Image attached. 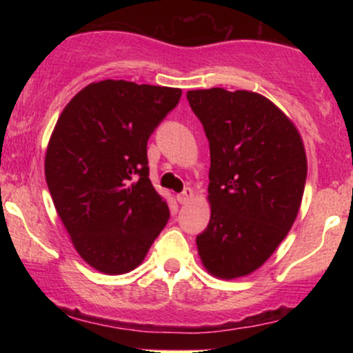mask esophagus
<instances>
[{"label":"esophagus","mask_w":353,"mask_h":353,"mask_svg":"<svg viewBox=\"0 0 353 353\" xmlns=\"http://www.w3.org/2000/svg\"><path fill=\"white\" fill-rule=\"evenodd\" d=\"M192 197H194V190L190 188H185L181 194H177L176 199L179 204H188L189 201H192Z\"/></svg>","instance_id":"34e87169"}]
</instances>
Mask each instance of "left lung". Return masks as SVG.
I'll use <instances>...</instances> for the list:
<instances>
[{"mask_svg": "<svg viewBox=\"0 0 353 353\" xmlns=\"http://www.w3.org/2000/svg\"><path fill=\"white\" fill-rule=\"evenodd\" d=\"M209 139L210 221L196 237L221 279L259 269L292 228L307 179L301 134L264 96L222 88L188 91Z\"/></svg>", "mask_w": 353, "mask_h": 353, "instance_id": "8db88e82", "label": "left lung"}]
</instances>
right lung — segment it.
<instances>
[{
    "instance_id": "1",
    "label": "right lung",
    "mask_w": 353,
    "mask_h": 353,
    "mask_svg": "<svg viewBox=\"0 0 353 353\" xmlns=\"http://www.w3.org/2000/svg\"><path fill=\"white\" fill-rule=\"evenodd\" d=\"M177 88L99 81L61 112L44 174L54 208L76 250L104 274L144 261L169 221L149 181L148 139L179 104Z\"/></svg>"
}]
</instances>
